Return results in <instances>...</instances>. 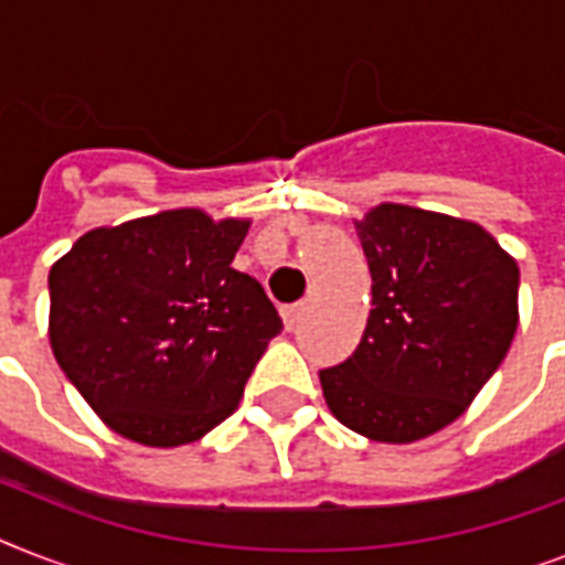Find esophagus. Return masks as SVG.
Returning a JSON list of instances; mask_svg holds the SVG:
<instances>
[{
  "label": "esophagus",
  "instance_id": "obj_1",
  "mask_svg": "<svg viewBox=\"0 0 565 565\" xmlns=\"http://www.w3.org/2000/svg\"><path fill=\"white\" fill-rule=\"evenodd\" d=\"M301 313H305V301H296V305H287V308H281L284 326H287V328H290V331H292V328L299 326Z\"/></svg>",
  "mask_w": 565,
  "mask_h": 565
}]
</instances>
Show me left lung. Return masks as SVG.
Listing matches in <instances>:
<instances>
[{
    "mask_svg": "<svg viewBox=\"0 0 565 565\" xmlns=\"http://www.w3.org/2000/svg\"><path fill=\"white\" fill-rule=\"evenodd\" d=\"M372 310L349 361L319 372L337 419L375 443L430 437L481 393L519 326V266L490 231L411 204L354 222Z\"/></svg>",
    "mask_w": 565,
    "mask_h": 565,
    "instance_id": "obj_1",
    "label": "left lung"
}]
</instances>
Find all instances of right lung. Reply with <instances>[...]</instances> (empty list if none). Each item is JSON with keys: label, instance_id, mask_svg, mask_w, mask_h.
Here are the masks:
<instances>
[{"label": "right lung", "instance_id": "right-lung-1", "mask_svg": "<svg viewBox=\"0 0 565 565\" xmlns=\"http://www.w3.org/2000/svg\"><path fill=\"white\" fill-rule=\"evenodd\" d=\"M248 220L181 207L75 239L49 273V343L102 422L140 446L204 437L237 411L281 317L231 260Z\"/></svg>", "mask_w": 565, "mask_h": 565}]
</instances>
